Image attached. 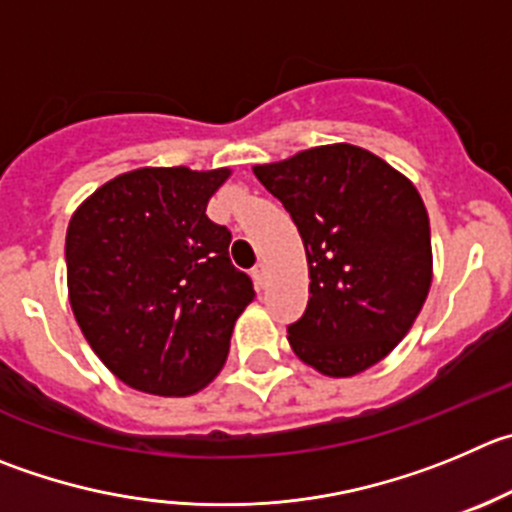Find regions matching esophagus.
Returning <instances> with one entry per match:
<instances>
[{
  "label": "esophagus",
  "instance_id": "obj_1",
  "mask_svg": "<svg viewBox=\"0 0 512 512\" xmlns=\"http://www.w3.org/2000/svg\"><path fill=\"white\" fill-rule=\"evenodd\" d=\"M251 276H253V281H256V286H264L266 284V264H256L253 266V271H251Z\"/></svg>",
  "mask_w": 512,
  "mask_h": 512
}]
</instances>
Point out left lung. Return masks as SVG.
Returning <instances> with one entry per match:
<instances>
[{"instance_id":"obj_1","label":"left lung","mask_w":512,"mask_h":512,"mask_svg":"<svg viewBox=\"0 0 512 512\" xmlns=\"http://www.w3.org/2000/svg\"><path fill=\"white\" fill-rule=\"evenodd\" d=\"M284 203L309 261V304L286 326L301 362L352 377L387 357L415 324L432 281L420 193L369 150L321 145L253 168Z\"/></svg>"}]
</instances>
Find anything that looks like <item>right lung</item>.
Returning a JSON list of instances; mask_svg holds the SVG:
<instances>
[{
    "instance_id": "obj_1",
    "label": "right lung",
    "mask_w": 512,
    "mask_h": 512,
    "mask_svg": "<svg viewBox=\"0 0 512 512\" xmlns=\"http://www.w3.org/2000/svg\"><path fill=\"white\" fill-rule=\"evenodd\" d=\"M226 168H140L97 188L72 216L70 304L110 372L163 397L206 387L226 362L253 281L206 216Z\"/></svg>"
}]
</instances>
